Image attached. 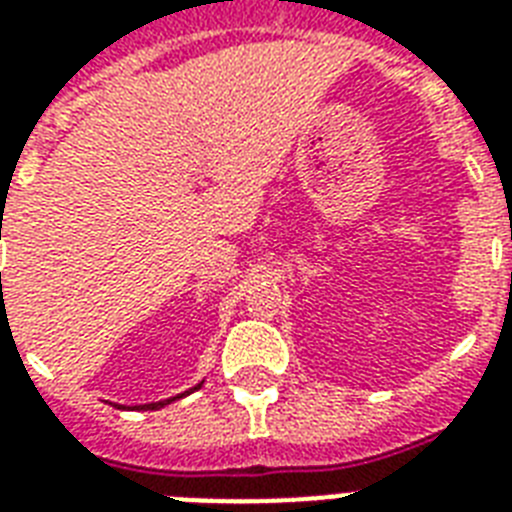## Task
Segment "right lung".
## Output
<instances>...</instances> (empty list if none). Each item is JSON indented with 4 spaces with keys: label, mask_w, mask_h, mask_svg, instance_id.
Returning <instances> with one entry per match:
<instances>
[{
    "label": "right lung",
    "mask_w": 512,
    "mask_h": 512,
    "mask_svg": "<svg viewBox=\"0 0 512 512\" xmlns=\"http://www.w3.org/2000/svg\"><path fill=\"white\" fill-rule=\"evenodd\" d=\"M199 388H201V382H199V385H196V388H191V390H199ZM191 390H185V393H191ZM185 393H180V396H175V398H183ZM175 398H167V401H156V404H146V406H140V409H162V406L172 404ZM119 409H122V406H119Z\"/></svg>",
    "instance_id": "obj_1"
}]
</instances>
